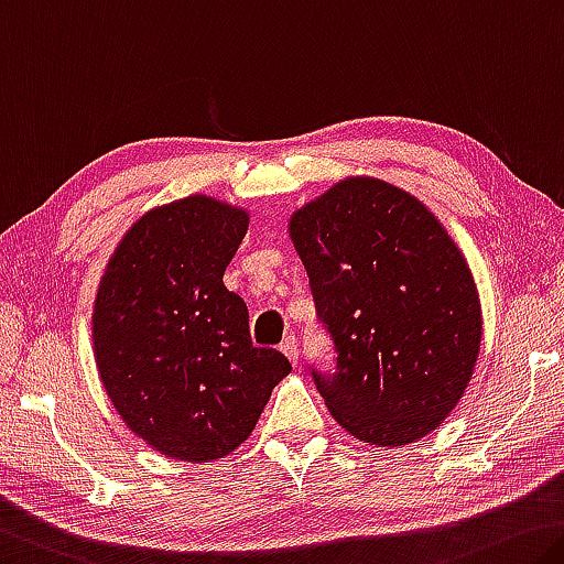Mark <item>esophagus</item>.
<instances>
[{
  "mask_svg": "<svg viewBox=\"0 0 564 564\" xmlns=\"http://www.w3.org/2000/svg\"><path fill=\"white\" fill-rule=\"evenodd\" d=\"M281 351L289 356L291 364H299V338L296 336H285L283 344H281Z\"/></svg>",
  "mask_w": 564,
  "mask_h": 564,
  "instance_id": "1",
  "label": "esophagus"
}]
</instances>
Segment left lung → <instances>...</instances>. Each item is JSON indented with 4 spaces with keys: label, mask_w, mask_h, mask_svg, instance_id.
<instances>
[{
    "label": "left lung",
    "mask_w": 564,
    "mask_h": 564,
    "mask_svg": "<svg viewBox=\"0 0 564 564\" xmlns=\"http://www.w3.org/2000/svg\"><path fill=\"white\" fill-rule=\"evenodd\" d=\"M334 371L311 369L356 440H422L457 406L481 341L477 285L426 205L377 177H346L291 218Z\"/></svg>",
    "instance_id": "8db88e82"
}]
</instances>
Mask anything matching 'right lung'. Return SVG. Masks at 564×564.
I'll list each match as a JSON object with an SVG mask.
<instances>
[{
	"label": "right lung",
	"mask_w": 564,
	"mask_h": 564,
	"mask_svg": "<svg viewBox=\"0 0 564 564\" xmlns=\"http://www.w3.org/2000/svg\"><path fill=\"white\" fill-rule=\"evenodd\" d=\"M246 230V210L208 195L167 203L124 234L100 281L93 338L105 391L165 457H226L291 371L281 351L253 346L246 301L223 285Z\"/></svg>",
	"instance_id": "obj_1"
}]
</instances>
